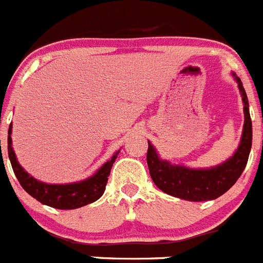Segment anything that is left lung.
<instances>
[{
    "mask_svg": "<svg viewBox=\"0 0 263 263\" xmlns=\"http://www.w3.org/2000/svg\"><path fill=\"white\" fill-rule=\"evenodd\" d=\"M236 81L244 103V125L237 149L222 164L211 167L194 169L186 165L172 164L162 160L156 148L148 141L147 165L154 183L165 194L187 201H208L229 191L241 176L248 162L252 148V120L247 92L236 73L231 72Z\"/></svg>",
    "mask_w": 263,
    "mask_h": 263,
    "instance_id": "8db88e82",
    "label": "left lung"
}]
</instances>
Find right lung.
Listing matches in <instances>:
<instances>
[{
    "mask_svg": "<svg viewBox=\"0 0 263 263\" xmlns=\"http://www.w3.org/2000/svg\"><path fill=\"white\" fill-rule=\"evenodd\" d=\"M11 132L12 125L10 124L9 136H7V152H9L12 171H14L22 187L37 201L57 209H77L84 206V205L97 201L103 195L107 181H108V176L111 173V167L115 160L117 159L120 149L115 152L111 159L107 160L96 173L87 177L86 179L64 184L45 183V182L39 181L31 174H28V172L24 171V167L17 162L16 155L12 148Z\"/></svg>",
    "mask_w": 263,
    "mask_h": 263,
    "instance_id": "1",
    "label": "right lung"
}]
</instances>
